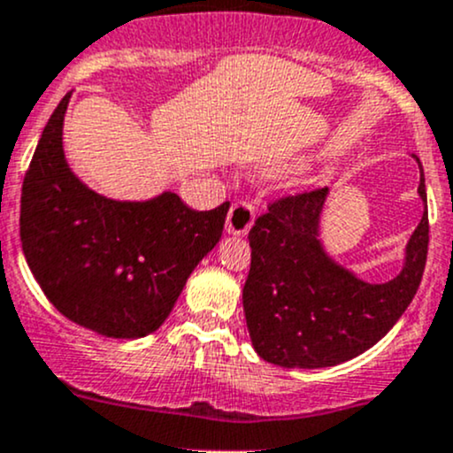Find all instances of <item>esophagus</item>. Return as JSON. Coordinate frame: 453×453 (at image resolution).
Returning <instances> with one entry per match:
<instances>
[{
  "label": "esophagus",
  "instance_id": "34e87169",
  "mask_svg": "<svg viewBox=\"0 0 453 453\" xmlns=\"http://www.w3.org/2000/svg\"><path fill=\"white\" fill-rule=\"evenodd\" d=\"M254 206L250 202H234L232 203L230 212H227L226 221V232L227 234L242 236L250 232V227L254 226Z\"/></svg>",
  "mask_w": 453,
  "mask_h": 453
}]
</instances>
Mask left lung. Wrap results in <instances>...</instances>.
I'll use <instances>...</instances> for the list:
<instances>
[{"label":"left lung","instance_id":"8db88e82","mask_svg":"<svg viewBox=\"0 0 453 453\" xmlns=\"http://www.w3.org/2000/svg\"><path fill=\"white\" fill-rule=\"evenodd\" d=\"M418 195L426 202L423 169ZM326 197L327 188H314L275 199L250 230L247 330L260 358L287 369L334 366L373 347L406 312L426 269L427 212L397 278L369 284L334 263L319 241Z\"/></svg>","mask_w":453,"mask_h":453}]
</instances>
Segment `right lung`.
I'll list each match as a JSON object with an SVG mask.
<instances>
[{
	"label": "right lung",
	"mask_w": 453,
	"mask_h": 453,
	"mask_svg": "<svg viewBox=\"0 0 453 453\" xmlns=\"http://www.w3.org/2000/svg\"><path fill=\"white\" fill-rule=\"evenodd\" d=\"M69 97L47 121L23 178V254L69 321L111 339H141L163 326L188 275L221 239L230 202L199 212L171 190L147 202L90 190L65 160Z\"/></svg>",
	"instance_id": "1"
}]
</instances>
